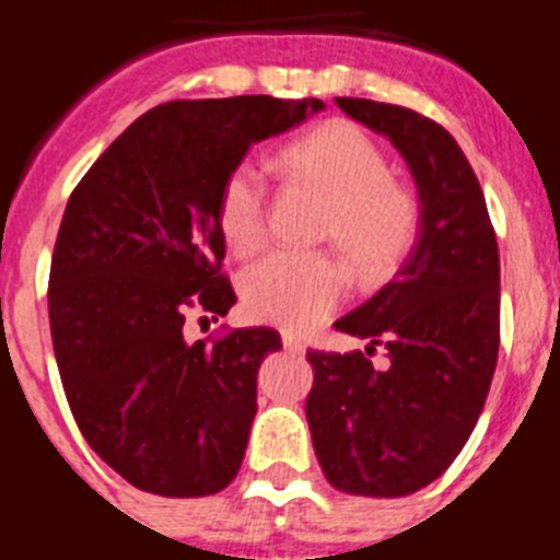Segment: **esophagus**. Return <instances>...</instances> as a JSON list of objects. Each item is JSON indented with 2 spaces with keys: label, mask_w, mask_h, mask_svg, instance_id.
Wrapping results in <instances>:
<instances>
[{
  "label": "esophagus",
  "mask_w": 560,
  "mask_h": 560,
  "mask_svg": "<svg viewBox=\"0 0 560 560\" xmlns=\"http://www.w3.org/2000/svg\"><path fill=\"white\" fill-rule=\"evenodd\" d=\"M283 348L289 350V353H305L303 341L296 339L294 334H289V330H283Z\"/></svg>",
  "instance_id": "obj_1"
}]
</instances>
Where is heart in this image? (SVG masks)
Returning <instances> with one entry per match:
<instances>
[{
  "mask_svg": "<svg viewBox=\"0 0 560 560\" xmlns=\"http://www.w3.org/2000/svg\"><path fill=\"white\" fill-rule=\"evenodd\" d=\"M283 165L330 201L325 237L336 241L361 275H384L412 246L418 207L389 182L387 160L368 133L328 122L283 148ZM219 230L235 255H252L266 237V185L255 165L232 167L219 196ZM348 271L330 255L275 252L241 277L252 319L285 330L314 328L341 303Z\"/></svg>",
  "mask_w": 560,
  "mask_h": 560,
  "instance_id": "heart-1",
  "label": "heart"
}]
</instances>
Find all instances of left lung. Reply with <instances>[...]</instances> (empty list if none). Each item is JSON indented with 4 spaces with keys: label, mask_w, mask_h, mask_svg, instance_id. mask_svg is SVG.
<instances>
[{
    "label": "left lung",
    "mask_w": 560,
    "mask_h": 560,
    "mask_svg": "<svg viewBox=\"0 0 560 560\" xmlns=\"http://www.w3.org/2000/svg\"><path fill=\"white\" fill-rule=\"evenodd\" d=\"M336 106L393 142L418 190V237L395 277L336 330L390 350L375 371L361 350H311L305 400L325 477L353 497L427 488L471 438L499 355V246L463 148L423 114L364 97Z\"/></svg>",
    "instance_id": "8db88e82"
}]
</instances>
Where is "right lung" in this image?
I'll return each instance as SVG.
<instances>
[{
	"mask_svg": "<svg viewBox=\"0 0 560 560\" xmlns=\"http://www.w3.org/2000/svg\"><path fill=\"white\" fill-rule=\"evenodd\" d=\"M325 112L316 97L176 101L131 122L69 196L49 269V330L78 429L156 497L224 491L244 463L271 328L215 345L185 316L235 305L219 275V196L252 145Z\"/></svg>",
	"mask_w": 560,
	"mask_h": 560,
	"instance_id": "add662e5",
	"label": "right lung"
}]
</instances>
